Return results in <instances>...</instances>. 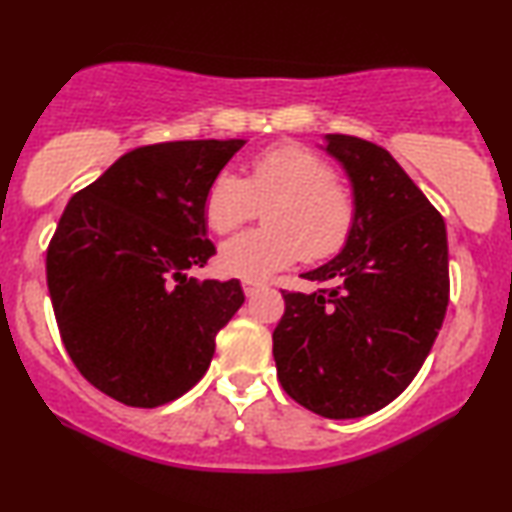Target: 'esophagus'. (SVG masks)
<instances>
[{"label":"esophagus","mask_w":512,"mask_h":512,"mask_svg":"<svg viewBox=\"0 0 512 512\" xmlns=\"http://www.w3.org/2000/svg\"><path fill=\"white\" fill-rule=\"evenodd\" d=\"M264 290V285H259V283H250V280H243V292H246V297L248 299H253L257 292H262Z\"/></svg>","instance_id":"1"}]
</instances>
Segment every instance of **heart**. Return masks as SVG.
<instances>
[{
    "instance_id": "1",
    "label": "heart",
    "mask_w": 512,
    "mask_h": 512,
    "mask_svg": "<svg viewBox=\"0 0 512 512\" xmlns=\"http://www.w3.org/2000/svg\"><path fill=\"white\" fill-rule=\"evenodd\" d=\"M266 208L264 229L243 232L220 248L227 276L271 278L304 255L306 262L341 253L355 227V197L311 148L280 143L255 155L246 178L220 171L208 185L204 218L215 234H229Z\"/></svg>"
}]
</instances>
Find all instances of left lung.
Masks as SVG:
<instances>
[{"instance_id":"left-lung-1","label":"left lung","mask_w":512,"mask_h":512,"mask_svg":"<svg viewBox=\"0 0 512 512\" xmlns=\"http://www.w3.org/2000/svg\"><path fill=\"white\" fill-rule=\"evenodd\" d=\"M357 215L331 262L301 273L329 287L283 292L273 359L283 390L329 420L385 408L422 369L450 299L441 213L376 143L327 134Z\"/></svg>"}]
</instances>
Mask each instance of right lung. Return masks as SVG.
<instances>
[{
    "label": "right lung",
    "instance_id": "obj_1",
    "mask_svg": "<svg viewBox=\"0 0 512 512\" xmlns=\"http://www.w3.org/2000/svg\"><path fill=\"white\" fill-rule=\"evenodd\" d=\"M243 139L136 148L69 199L46 255L64 348L99 392L155 408L194 387L243 301L236 278L197 280L215 255L204 197Z\"/></svg>",
    "mask_w": 512,
    "mask_h": 512
}]
</instances>
